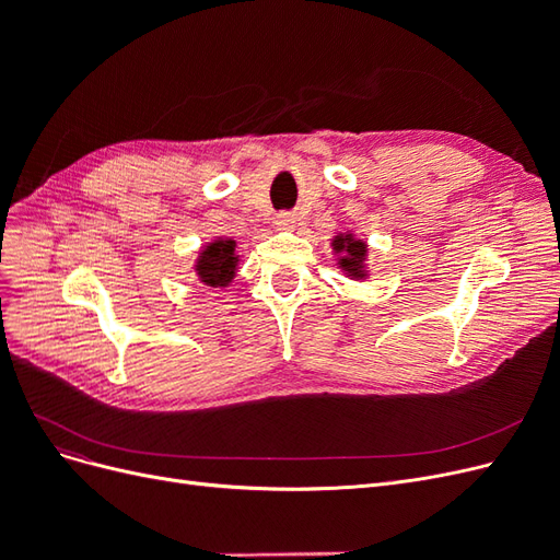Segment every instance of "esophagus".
<instances>
[{
	"mask_svg": "<svg viewBox=\"0 0 560 560\" xmlns=\"http://www.w3.org/2000/svg\"><path fill=\"white\" fill-rule=\"evenodd\" d=\"M296 224V217L292 214V212H280L278 217H276V226L278 229H292Z\"/></svg>",
	"mask_w": 560,
	"mask_h": 560,
	"instance_id": "34e87169",
	"label": "esophagus"
}]
</instances>
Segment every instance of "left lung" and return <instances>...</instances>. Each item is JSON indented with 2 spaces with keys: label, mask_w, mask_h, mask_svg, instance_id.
Masks as SVG:
<instances>
[{
  "label": "left lung",
  "mask_w": 560,
  "mask_h": 560,
  "mask_svg": "<svg viewBox=\"0 0 560 560\" xmlns=\"http://www.w3.org/2000/svg\"><path fill=\"white\" fill-rule=\"evenodd\" d=\"M331 245H334L336 252H343L341 261H338V264H341V268L348 270V273L354 276V278H364L362 261H364V254H366V245L362 241H354L352 235H336V241Z\"/></svg>",
  "instance_id": "obj_1"
}]
</instances>
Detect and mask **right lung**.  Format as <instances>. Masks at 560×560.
Returning <instances> with one entry per match:
<instances>
[{
	"label": "right lung",
	"mask_w": 560,
	"mask_h": 560,
	"mask_svg": "<svg viewBox=\"0 0 560 560\" xmlns=\"http://www.w3.org/2000/svg\"><path fill=\"white\" fill-rule=\"evenodd\" d=\"M235 243L233 241H214L200 252L198 259V278L210 287H226L235 273Z\"/></svg>",
	"instance_id": "obj_1"
}]
</instances>
